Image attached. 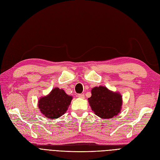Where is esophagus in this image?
I'll return each instance as SVG.
<instances>
[{
    "label": "esophagus",
    "instance_id": "1",
    "mask_svg": "<svg viewBox=\"0 0 160 160\" xmlns=\"http://www.w3.org/2000/svg\"><path fill=\"white\" fill-rule=\"evenodd\" d=\"M78 98L83 99L85 98V95H84V94H78Z\"/></svg>",
    "mask_w": 160,
    "mask_h": 160
}]
</instances>
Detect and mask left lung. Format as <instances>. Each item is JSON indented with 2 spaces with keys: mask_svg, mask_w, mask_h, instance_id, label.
I'll use <instances>...</instances> for the list:
<instances>
[{
  "mask_svg": "<svg viewBox=\"0 0 160 160\" xmlns=\"http://www.w3.org/2000/svg\"><path fill=\"white\" fill-rule=\"evenodd\" d=\"M88 102L96 115L102 119H111L120 113L123 99L119 92L99 86L91 89V96L88 98Z\"/></svg>",
  "mask_w": 160,
  "mask_h": 160,
  "instance_id": "8db88e82",
  "label": "left lung"
}]
</instances>
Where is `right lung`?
<instances>
[{
    "instance_id": "1",
    "label": "right lung",
    "mask_w": 160,
    "mask_h": 160,
    "mask_svg": "<svg viewBox=\"0 0 160 160\" xmlns=\"http://www.w3.org/2000/svg\"><path fill=\"white\" fill-rule=\"evenodd\" d=\"M72 97L67 95L63 89L55 88L46 96L38 101L41 113L49 119H57L66 113Z\"/></svg>"
}]
</instances>
